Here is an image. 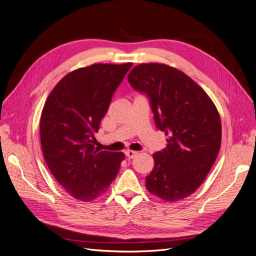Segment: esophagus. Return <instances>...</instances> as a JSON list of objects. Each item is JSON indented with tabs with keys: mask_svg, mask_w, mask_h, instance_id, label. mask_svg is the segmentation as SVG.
Wrapping results in <instances>:
<instances>
[{
	"mask_svg": "<svg viewBox=\"0 0 256 256\" xmlns=\"http://www.w3.org/2000/svg\"><path fill=\"white\" fill-rule=\"evenodd\" d=\"M125 154H126V157L128 158V159H134L136 154H138V152H134V150H126L125 152Z\"/></svg>",
	"mask_w": 256,
	"mask_h": 256,
	"instance_id": "34e87169",
	"label": "esophagus"
}]
</instances>
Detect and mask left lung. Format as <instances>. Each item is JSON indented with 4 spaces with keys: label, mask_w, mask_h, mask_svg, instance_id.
I'll return each instance as SVG.
<instances>
[{
    "label": "left lung",
    "mask_w": 256,
    "mask_h": 256,
    "mask_svg": "<svg viewBox=\"0 0 256 256\" xmlns=\"http://www.w3.org/2000/svg\"><path fill=\"white\" fill-rule=\"evenodd\" d=\"M136 90L150 99L156 127L166 147L152 154L146 188L166 202L191 196L210 171L221 146L220 115L205 90L176 68L148 63L128 74Z\"/></svg>",
    "instance_id": "1"
}]
</instances>
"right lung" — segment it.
Returning a JSON list of instances; mask_svg holds the SVG:
<instances>
[{
    "mask_svg": "<svg viewBox=\"0 0 256 256\" xmlns=\"http://www.w3.org/2000/svg\"><path fill=\"white\" fill-rule=\"evenodd\" d=\"M132 66L94 64L66 74L52 90L40 118V142L50 172L69 194L88 202L118 175L122 152L95 147L100 122Z\"/></svg>",
    "mask_w": 256,
    "mask_h": 256,
    "instance_id": "1",
    "label": "right lung"
}]
</instances>
